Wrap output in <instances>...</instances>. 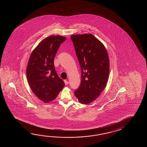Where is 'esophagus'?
Masks as SVG:
<instances>
[{
	"label": "esophagus",
	"mask_w": 147,
	"mask_h": 147,
	"mask_svg": "<svg viewBox=\"0 0 147 147\" xmlns=\"http://www.w3.org/2000/svg\"><path fill=\"white\" fill-rule=\"evenodd\" d=\"M64 82H65V84L66 85H67V84H69L68 81H67V80H64Z\"/></svg>",
	"instance_id": "obj_1"
}]
</instances>
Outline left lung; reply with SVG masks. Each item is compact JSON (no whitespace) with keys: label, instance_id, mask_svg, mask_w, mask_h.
I'll list each match as a JSON object with an SVG mask.
<instances>
[{"label":"left lung","instance_id":"1","mask_svg":"<svg viewBox=\"0 0 147 147\" xmlns=\"http://www.w3.org/2000/svg\"><path fill=\"white\" fill-rule=\"evenodd\" d=\"M81 70L79 88L74 92L79 102L89 104L105 89L109 78V59L106 48L90 34L71 36Z\"/></svg>","mask_w":147,"mask_h":147}]
</instances>
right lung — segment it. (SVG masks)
<instances>
[{"mask_svg":"<svg viewBox=\"0 0 147 147\" xmlns=\"http://www.w3.org/2000/svg\"><path fill=\"white\" fill-rule=\"evenodd\" d=\"M66 37L51 36L43 39L31 53L26 69L28 84L34 94L44 102L56 99L65 86L54 66V58Z\"/></svg>","mask_w":147,"mask_h":147,"instance_id":"add662e5","label":"right lung"}]
</instances>
